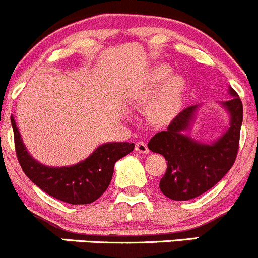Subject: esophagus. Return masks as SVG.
<instances>
[{
	"label": "esophagus",
	"instance_id": "esophagus-1",
	"mask_svg": "<svg viewBox=\"0 0 258 258\" xmlns=\"http://www.w3.org/2000/svg\"><path fill=\"white\" fill-rule=\"evenodd\" d=\"M135 150H137L138 153H142V154H147V153H149V149H148V145L145 142L135 143Z\"/></svg>",
	"mask_w": 258,
	"mask_h": 258
}]
</instances>
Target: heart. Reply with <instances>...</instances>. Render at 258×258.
<instances>
[{"label": "heart", "mask_w": 258, "mask_h": 258, "mask_svg": "<svg viewBox=\"0 0 258 258\" xmlns=\"http://www.w3.org/2000/svg\"><path fill=\"white\" fill-rule=\"evenodd\" d=\"M170 75V69L165 65H158L153 69L142 98H149L160 88L157 98L150 105V116L158 124H165L172 120L180 106L183 94V81L179 76Z\"/></svg>", "instance_id": "obj_1"}]
</instances>
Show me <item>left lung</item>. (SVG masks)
<instances>
[{
    "label": "left lung",
    "mask_w": 258,
    "mask_h": 258,
    "mask_svg": "<svg viewBox=\"0 0 258 258\" xmlns=\"http://www.w3.org/2000/svg\"><path fill=\"white\" fill-rule=\"evenodd\" d=\"M231 100L223 105L231 114V126L212 145L195 142L183 134L189 125L197 106H188L148 143L152 152L159 153L167 163V170L159 182L164 196L173 201L198 197L216 185L234 164L239 148L243 106L233 89Z\"/></svg>",
    "instance_id": "1"
}]
</instances>
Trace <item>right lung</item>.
<instances>
[{
    "instance_id": "right-lung-1",
    "label": "right lung",
    "mask_w": 258,
    "mask_h": 258,
    "mask_svg": "<svg viewBox=\"0 0 258 258\" xmlns=\"http://www.w3.org/2000/svg\"><path fill=\"white\" fill-rule=\"evenodd\" d=\"M11 124L15 150L25 174L43 192L70 205H89L98 200L110 184L114 164L134 149V143H108L73 167H45L25 149L14 118Z\"/></svg>"
}]
</instances>
